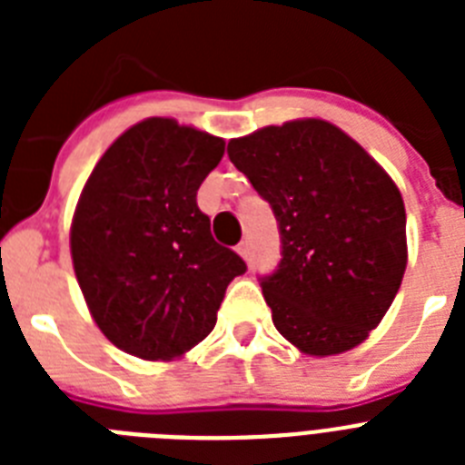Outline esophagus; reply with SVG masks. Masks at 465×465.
Returning <instances> with one entry per match:
<instances>
[{"instance_id": "obj_1", "label": "esophagus", "mask_w": 465, "mask_h": 465, "mask_svg": "<svg viewBox=\"0 0 465 465\" xmlns=\"http://www.w3.org/2000/svg\"><path fill=\"white\" fill-rule=\"evenodd\" d=\"M237 253H240L242 258H249V240H242L240 244H237Z\"/></svg>"}]
</instances>
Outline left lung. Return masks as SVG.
<instances>
[{"instance_id":"left-lung-1","label":"left lung","mask_w":465,"mask_h":465,"mask_svg":"<svg viewBox=\"0 0 465 465\" xmlns=\"http://www.w3.org/2000/svg\"><path fill=\"white\" fill-rule=\"evenodd\" d=\"M228 158L279 225L282 261L261 277L277 331L310 356L354 349L391 307L408 265L391 176L319 118L232 139Z\"/></svg>"}]
</instances>
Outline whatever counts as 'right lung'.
Wrapping results in <instances>:
<instances>
[{
  "label": "right lung",
  "instance_id": "obj_1",
  "mask_svg": "<svg viewBox=\"0 0 465 465\" xmlns=\"http://www.w3.org/2000/svg\"><path fill=\"white\" fill-rule=\"evenodd\" d=\"M223 151V139L146 118L111 143L81 193L74 272L94 323L127 354H186L216 326L228 283L246 272L197 207Z\"/></svg>",
  "mask_w": 465,
  "mask_h": 465
}]
</instances>
